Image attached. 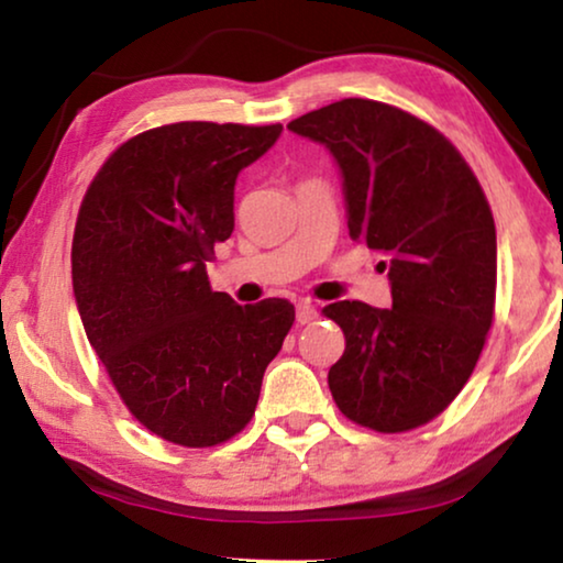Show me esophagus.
<instances>
[{"label":"esophagus","instance_id":"esophagus-1","mask_svg":"<svg viewBox=\"0 0 563 563\" xmlns=\"http://www.w3.org/2000/svg\"><path fill=\"white\" fill-rule=\"evenodd\" d=\"M318 318V307L310 305V302H299L297 305V322L299 325H307V322H312Z\"/></svg>","mask_w":563,"mask_h":563}]
</instances>
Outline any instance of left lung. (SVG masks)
<instances>
[{
    "mask_svg": "<svg viewBox=\"0 0 563 563\" xmlns=\"http://www.w3.org/2000/svg\"><path fill=\"white\" fill-rule=\"evenodd\" d=\"M325 145L353 241L384 256L391 307L333 302L345 351L328 384L345 418L379 433L426 426L472 376L495 314L497 233L461 153L412 114L343 99L287 125Z\"/></svg>",
    "mask_w": 563,
    "mask_h": 563,
    "instance_id": "left-lung-1",
    "label": "left lung"
}]
</instances>
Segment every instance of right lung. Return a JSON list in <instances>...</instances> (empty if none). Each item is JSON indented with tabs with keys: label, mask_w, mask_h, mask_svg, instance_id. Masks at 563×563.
Returning <instances> with one entry per match:
<instances>
[{
	"label": "right lung",
	"mask_w": 563,
	"mask_h": 563,
	"mask_svg": "<svg viewBox=\"0 0 563 563\" xmlns=\"http://www.w3.org/2000/svg\"><path fill=\"white\" fill-rule=\"evenodd\" d=\"M282 125L174 122L122 143L74 230L76 310L128 410L164 441L207 449L249 426L295 305H238L207 261L235 228L238 174Z\"/></svg>",
	"instance_id": "add662e5"
}]
</instances>
